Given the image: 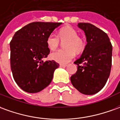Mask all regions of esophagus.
Listing matches in <instances>:
<instances>
[{
  "instance_id": "esophagus-1",
  "label": "esophagus",
  "mask_w": 120,
  "mask_h": 120,
  "mask_svg": "<svg viewBox=\"0 0 120 120\" xmlns=\"http://www.w3.org/2000/svg\"><path fill=\"white\" fill-rule=\"evenodd\" d=\"M66 66H67L66 64H60V67H61V68H65Z\"/></svg>"
}]
</instances>
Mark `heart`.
Segmentation results:
<instances>
[{
	"label": "heart",
	"instance_id": "1",
	"mask_svg": "<svg viewBox=\"0 0 120 120\" xmlns=\"http://www.w3.org/2000/svg\"><path fill=\"white\" fill-rule=\"evenodd\" d=\"M58 37L54 34H51L47 38L46 43L48 48L54 51L60 45V40L65 41L64 47L65 49H60L52 52L50 55L51 59L62 64H67L75 57L77 54L83 51L84 49V41L82 38L79 36L77 31L71 26H66L60 29ZM59 39H58V38Z\"/></svg>",
	"mask_w": 120,
	"mask_h": 120
}]
</instances>
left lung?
I'll use <instances>...</instances> for the list:
<instances>
[{
	"mask_svg": "<svg viewBox=\"0 0 120 120\" xmlns=\"http://www.w3.org/2000/svg\"><path fill=\"white\" fill-rule=\"evenodd\" d=\"M77 26L84 32L87 44L74 62L77 71L71 77V82L80 93L93 95L103 88L109 77L112 46L108 35L94 25L80 22Z\"/></svg>",
	"mask_w": 120,
	"mask_h": 120,
	"instance_id": "1",
	"label": "left lung"
}]
</instances>
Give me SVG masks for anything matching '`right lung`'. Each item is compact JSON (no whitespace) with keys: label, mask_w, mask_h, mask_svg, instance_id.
Returning a JSON list of instances; mask_svg holds the SVG:
<instances>
[{"label":"right lung","mask_w":120,"mask_h":120,"mask_svg":"<svg viewBox=\"0 0 120 120\" xmlns=\"http://www.w3.org/2000/svg\"><path fill=\"white\" fill-rule=\"evenodd\" d=\"M62 22H34L17 31L10 41V66L14 80L25 92L37 93L51 82L59 64L44 62L50 50L46 40Z\"/></svg>","instance_id":"1"}]
</instances>
